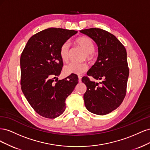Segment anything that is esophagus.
<instances>
[{
  "label": "esophagus",
  "mask_w": 150,
  "mask_h": 150,
  "mask_svg": "<svg viewBox=\"0 0 150 150\" xmlns=\"http://www.w3.org/2000/svg\"><path fill=\"white\" fill-rule=\"evenodd\" d=\"M81 78H81V76H78V81H79V83H81Z\"/></svg>",
  "instance_id": "34e87169"
}]
</instances>
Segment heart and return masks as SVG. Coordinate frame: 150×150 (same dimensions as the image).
<instances>
[{"label":"heart","mask_w":150,"mask_h":150,"mask_svg":"<svg viewBox=\"0 0 150 150\" xmlns=\"http://www.w3.org/2000/svg\"><path fill=\"white\" fill-rule=\"evenodd\" d=\"M76 43L78 46L82 48L84 51L86 53V57L88 59H91L92 58V53L94 51V45L93 40L89 38L80 37L76 39ZM69 47L70 44L68 41H66L63 43L59 49V54L62 61L67 62L69 59ZM88 69V66L85 63H69L64 67V72L66 75L71 74H77L79 75L84 73L86 70Z\"/></svg>","instance_id":"1"}]
</instances>
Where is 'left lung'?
Masks as SVG:
<instances>
[{
  "label": "left lung",
  "mask_w": 150,
  "mask_h": 150,
  "mask_svg": "<svg viewBox=\"0 0 150 150\" xmlns=\"http://www.w3.org/2000/svg\"><path fill=\"white\" fill-rule=\"evenodd\" d=\"M80 33L97 45V60L87 75L101 80L98 83L83 78L87 87L84 94L85 106L94 114L105 115L118 108L125 97L129 76L126 49L114 35L103 29L91 28Z\"/></svg>",
  "instance_id": "8db88e82"
}]
</instances>
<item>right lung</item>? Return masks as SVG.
I'll use <instances>...</instances> for the list:
<instances>
[{"instance_id": "right-lung-1", "label": "right lung", "mask_w": 150, "mask_h": 150, "mask_svg": "<svg viewBox=\"0 0 150 150\" xmlns=\"http://www.w3.org/2000/svg\"><path fill=\"white\" fill-rule=\"evenodd\" d=\"M78 32L49 28L33 35L27 42L20 59L21 89L36 112L47 118H56L66 109V99L78 83L71 74L55 80L61 74V45Z\"/></svg>"}]
</instances>
